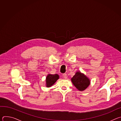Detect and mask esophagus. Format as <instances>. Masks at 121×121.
Masks as SVG:
<instances>
[{
    "label": "esophagus",
    "instance_id": "esophagus-1",
    "mask_svg": "<svg viewBox=\"0 0 121 121\" xmlns=\"http://www.w3.org/2000/svg\"><path fill=\"white\" fill-rule=\"evenodd\" d=\"M63 77L64 78H66L67 76V75L66 74H63Z\"/></svg>",
    "mask_w": 121,
    "mask_h": 121
}]
</instances>
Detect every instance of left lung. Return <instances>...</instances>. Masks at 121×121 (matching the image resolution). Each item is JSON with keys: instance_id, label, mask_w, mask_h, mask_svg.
<instances>
[{"instance_id": "1", "label": "left lung", "mask_w": 121, "mask_h": 121, "mask_svg": "<svg viewBox=\"0 0 121 121\" xmlns=\"http://www.w3.org/2000/svg\"><path fill=\"white\" fill-rule=\"evenodd\" d=\"M71 80L75 87L80 91L85 90L91 84L90 78L80 71H77Z\"/></svg>"}]
</instances>
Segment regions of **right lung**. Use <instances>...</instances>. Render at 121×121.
I'll use <instances>...</instances> for the list:
<instances>
[{
  "mask_svg": "<svg viewBox=\"0 0 121 121\" xmlns=\"http://www.w3.org/2000/svg\"><path fill=\"white\" fill-rule=\"evenodd\" d=\"M59 78V76L57 74H48L45 79V86L47 88L51 87Z\"/></svg>",
  "mask_w": 121,
  "mask_h": 121,
  "instance_id": "1",
  "label": "right lung"
}]
</instances>
